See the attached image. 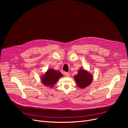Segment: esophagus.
<instances>
[{
    "label": "esophagus",
    "mask_w": 128,
    "mask_h": 128,
    "mask_svg": "<svg viewBox=\"0 0 128 128\" xmlns=\"http://www.w3.org/2000/svg\"><path fill=\"white\" fill-rule=\"evenodd\" d=\"M64 74H65V76H66V77H69L70 76V73H68V72H65V73H64Z\"/></svg>",
    "instance_id": "esophagus-1"
}]
</instances>
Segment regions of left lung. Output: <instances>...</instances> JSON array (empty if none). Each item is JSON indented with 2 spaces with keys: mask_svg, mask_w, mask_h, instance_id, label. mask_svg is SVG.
<instances>
[{
  "mask_svg": "<svg viewBox=\"0 0 128 128\" xmlns=\"http://www.w3.org/2000/svg\"><path fill=\"white\" fill-rule=\"evenodd\" d=\"M74 79L77 85L80 88H85L91 84L93 80V77L89 72L84 69H80Z\"/></svg>",
  "mask_w": 128,
  "mask_h": 128,
  "instance_id": "left-lung-1",
  "label": "left lung"
}]
</instances>
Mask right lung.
<instances>
[{
    "label": "right lung",
    "mask_w": 128,
    "mask_h": 128,
    "mask_svg": "<svg viewBox=\"0 0 128 128\" xmlns=\"http://www.w3.org/2000/svg\"><path fill=\"white\" fill-rule=\"evenodd\" d=\"M63 76L58 70H55L52 68L49 69L41 77V81L44 85L52 88L58 79Z\"/></svg>",
    "instance_id": "obj_1"
}]
</instances>
